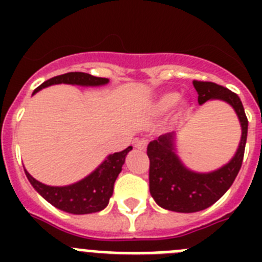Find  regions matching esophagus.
Masks as SVG:
<instances>
[{
    "label": "esophagus",
    "mask_w": 262,
    "mask_h": 262,
    "mask_svg": "<svg viewBox=\"0 0 262 262\" xmlns=\"http://www.w3.org/2000/svg\"><path fill=\"white\" fill-rule=\"evenodd\" d=\"M147 144H148L147 139H140V140L135 142V147L138 148V149H140V151H145V148H147Z\"/></svg>",
    "instance_id": "1"
}]
</instances>
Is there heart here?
<instances>
[{
	"label": "heart",
	"instance_id": "1",
	"mask_svg": "<svg viewBox=\"0 0 262 262\" xmlns=\"http://www.w3.org/2000/svg\"><path fill=\"white\" fill-rule=\"evenodd\" d=\"M180 101V94L176 93V92H169V93L163 94L160 96L159 98L155 101L154 103V110L157 114H164V113H168L169 110H172L177 102ZM186 108V103H182L181 105V111H185Z\"/></svg>",
	"mask_w": 262,
	"mask_h": 262
}]
</instances>
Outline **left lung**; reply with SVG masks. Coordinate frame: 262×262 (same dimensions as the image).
I'll return each mask as SVG.
<instances>
[{"instance_id": "obj_1", "label": "left lung", "mask_w": 262, "mask_h": 262, "mask_svg": "<svg viewBox=\"0 0 262 262\" xmlns=\"http://www.w3.org/2000/svg\"><path fill=\"white\" fill-rule=\"evenodd\" d=\"M198 102L210 99L224 101L235 110L242 126V139L232 159L222 168L209 173L186 168L177 155V134H164L152 140L147 148L149 157V191L155 202L169 211L196 212L214 205L231 187L239 173L244 157L248 119L239 96L214 82L193 81Z\"/></svg>"}]
</instances>
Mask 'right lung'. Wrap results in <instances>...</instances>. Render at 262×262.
Segmentation results:
<instances>
[{
	"instance_id": "right-lung-1",
	"label": "right lung",
	"mask_w": 262,
	"mask_h": 262,
	"mask_svg": "<svg viewBox=\"0 0 262 262\" xmlns=\"http://www.w3.org/2000/svg\"><path fill=\"white\" fill-rule=\"evenodd\" d=\"M107 82L108 78L96 77L84 72H69L45 81L40 86L34 90L32 96L43 88L51 85L69 84L78 86H102ZM131 149L133 147H128L122 152L108 155L89 176L67 186H50L41 184L32 177L26 169L25 173L32 187L56 209L75 215L92 214L101 211L108 205L114 190L115 180L122 170L127 154Z\"/></svg>"
}]
</instances>
